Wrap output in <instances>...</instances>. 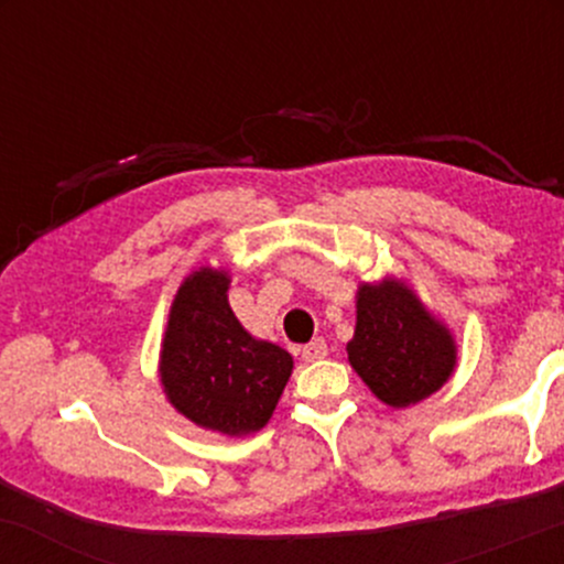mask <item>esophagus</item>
<instances>
[{
	"mask_svg": "<svg viewBox=\"0 0 564 564\" xmlns=\"http://www.w3.org/2000/svg\"><path fill=\"white\" fill-rule=\"evenodd\" d=\"M326 355H328V347H326V341H323V339H313L310 345L302 347V358L307 360V364L326 358Z\"/></svg>",
	"mask_w": 564,
	"mask_h": 564,
	"instance_id": "1",
	"label": "esophagus"
}]
</instances>
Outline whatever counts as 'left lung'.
<instances>
[{
	"mask_svg": "<svg viewBox=\"0 0 564 564\" xmlns=\"http://www.w3.org/2000/svg\"><path fill=\"white\" fill-rule=\"evenodd\" d=\"M347 358L381 403L408 408L448 381L456 341L403 281L384 278L358 289V323Z\"/></svg>",
	"mask_w": 564,
	"mask_h": 564,
	"instance_id": "left-lung-1",
	"label": "left lung"
}]
</instances>
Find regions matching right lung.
<instances>
[{
	"instance_id": "right-lung-1",
	"label": "right lung",
	"mask_w": 564,
	"mask_h": 564,
	"mask_svg": "<svg viewBox=\"0 0 564 564\" xmlns=\"http://www.w3.org/2000/svg\"><path fill=\"white\" fill-rule=\"evenodd\" d=\"M225 270L200 268L177 289L164 345L166 400L204 430L249 435L273 416L294 360L273 341L254 339L228 304Z\"/></svg>"
}]
</instances>
